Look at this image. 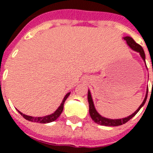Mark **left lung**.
Listing matches in <instances>:
<instances>
[{"instance_id":"1","label":"left lung","mask_w":153,"mask_h":153,"mask_svg":"<svg viewBox=\"0 0 153 153\" xmlns=\"http://www.w3.org/2000/svg\"><path fill=\"white\" fill-rule=\"evenodd\" d=\"M124 39L126 40L127 44L131 48L134 50V51H137V52L140 53V56L142 57V59L144 60H145V51L143 50L142 47L139 45L138 44H137L134 39L133 38H131L129 36H126L124 37ZM147 96H148V91L147 94H146V96H145V98L143 101L142 104L140 105V107L138 108L137 110H136L134 113H133L132 115L130 116L127 117H125V118H121V119H108L105 118V117H103L98 114V112L96 111L95 108H94V102L93 100H92V98H91V92L90 91H88V95H87V98H88V102H89V112H90V115H91V118L93 120L95 123L98 124V125H101V126H121L123 124L126 123L127 121H128L130 120L132 117L135 116L136 114H137V112L140 110V109L141 107L145 105V102H146V99H147Z\"/></svg>"}]
</instances>
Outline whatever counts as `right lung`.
<instances>
[{
    "label": "right lung",
    "mask_w": 153,
    "mask_h": 153,
    "mask_svg": "<svg viewBox=\"0 0 153 153\" xmlns=\"http://www.w3.org/2000/svg\"><path fill=\"white\" fill-rule=\"evenodd\" d=\"M70 94L71 92H69L68 94H66V96L63 98V100H62V103L59 105V107L58 108L57 110L52 114H50V115H48V116L45 117H31V116H27V115H25V114H23L22 113H20V111H18L20 113L23 117H24V118H25L27 121H33V122H39V123H49V122H51V121H55L56 119L60 116V114H62V109H63V105H64V102L66 101L67 98H68V96L70 95Z\"/></svg>",
    "instance_id": "1"
}]
</instances>
